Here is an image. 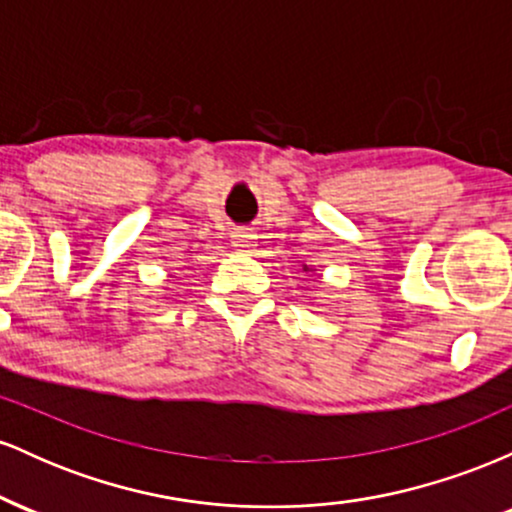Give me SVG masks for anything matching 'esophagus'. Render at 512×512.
<instances>
[{
    "label": "esophagus",
    "instance_id": "1",
    "mask_svg": "<svg viewBox=\"0 0 512 512\" xmlns=\"http://www.w3.org/2000/svg\"><path fill=\"white\" fill-rule=\"evenodd\" d=\"M231 238H233V248L240 252H250L255 248V240H257V236L250 231V228H236Z\"/></svg>",
    "mask_w": 512,
    "mask_h": 512
}]
</instances>
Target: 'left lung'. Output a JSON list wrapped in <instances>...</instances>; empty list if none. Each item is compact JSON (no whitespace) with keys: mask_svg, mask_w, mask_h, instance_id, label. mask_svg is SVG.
<instances>
[{"mask_svg":"<svg viewBox=\"0 0 512 512\" xmlns=\"http://www.w3.org/2000/svg\"><path fill=\"white\" fill-rule=\"evenodd\" d=\"M303 272H310V269H308V267H303Z\"/></svg>","mask_w":512,"mask_h":512,"instance_id":"1","label":"left lung"}]
</instances>
